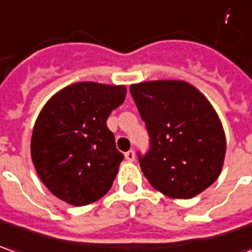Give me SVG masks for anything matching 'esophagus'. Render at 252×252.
Listing matches in <instances>:
<instances>
[{
	"mask_svg": "<svg viewBox=\"0 0 252 252\" xmlns=\"http://www.w3.org/2000/svg\"><path fill=\"white\" fill-rule=\"evenodd\" d=\"M126 158L128 161H133L135 160V152L133 150H128L126 153Z\"/></svg>",
	"mask_w": 252,
	"mask_h": 252,
	"instance_id": "1",
	"label": "esophagus"
}]
</instances>
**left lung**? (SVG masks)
<instances>
[{
  "instance_id": "obj_1",
  "label": "left lung",
  "mask_w": 252,
  "mask_h": 252,
  "mask_svg": "<svg viewBox=\"0 0 252 252\" xmlns=\"http://www.w3.org/2000/svg\"><path fill=\"white\" fill-rule=\"evenodd\" d=\"M149 133L139 165L156 190L191 198L211 186L223 165L226 140L205 96L185 81L165 80L129 87Z\"/></svg>"
}]
</instances>
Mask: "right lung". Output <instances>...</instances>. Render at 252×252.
Listing matches in <instances>:
<instances>
[{"label":"right lung","instance_id":"add662e5","mask_svg":"<svg viewBox=\"0 0 252 252\" xmlns=\"http://www.w3.org/2000/svg\"><path fill=\"white\" fill-rule=\"evenodd\" d=\"M126 95L123 85L77 83L44 106L32 129V158L56 197L81 207L110 190L124 156L106 121Z\"/></svg>","mask_w":252,"mask_h":252}]
</instances>
